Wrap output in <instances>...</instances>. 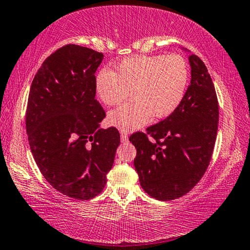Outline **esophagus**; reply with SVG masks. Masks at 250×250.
<instances>
[{"label":"esophagus","instance_id":"obj_1","mask_svg":"<svg viewBox=\"0 0 250 250\" xmlns=\"http://www.w3.org/2000/svg\"><path fill=\"white\" fill-rule=\"evenodd\" d=\"M121 141L122 142H127L128 141V136L125 132H121Z\"/></svg>","mask_w":250,"mask_h":250}]
</instances>
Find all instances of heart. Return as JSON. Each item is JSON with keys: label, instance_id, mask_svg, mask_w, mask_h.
I'll list each match as a JSON object with an SVG mask.
<instances>
[{"label": "heart", "instance_id": "1", "mask_svg": "<svg viewBox=\"0 0 250 250\" xmlns=\"http://www.w3.org/2000/svg\"><path fill=\"white\" fill-rule=\"evenodd\" d=\"M189 82L187 61L179 54L134 56L122 60L116 73L108 68L95 76V91L107 105H118L133 98L123 107L111 111L109 124L122 131H134L151 119L164 118L176 110Z\"/></svg>", "mask_w": 250, "mask_h": 250}]
</instances>
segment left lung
I'll return each instance as SVG.
<instances>
[{
    "mask_svg": "<svg viewBox=\"0 0 250 250\" xmlns=\"http://www.w3.org/2000/svg\"><path fill=\"white\" fill-rule=\"evenodd\" d=\"M189 62L191 82L176 110L146 133L129 136L136 148L140 184L157 200L189 192L206 172L216 141L218 102L213 81L199 57L190 54Z\"/></svg>",
    "mask_w": 250,
    "mask_h": 250,
    "instance_id": "obj_1",
    "label": "left lung"
}]
</instances>
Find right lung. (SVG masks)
<instances>
[{
    "label": "right lung",
    "mask_w": 250,
    "mask_h": 250,
    "mask_svg": "<svg viewBox=\"0 0 250 250\" xmlns=\"http://www.w3.org/2000/svg\"><path fill=\"white\" fill-rule=\"evenodd\" d=\"M104 54L68 44L50 57L34 77L26 110L33 157L57 191L78 200L102 192L121 136L100 128L105 112L95 99V71Z\"/></svg>",
    "instance_id": "obj_1"
}]
</instances>
